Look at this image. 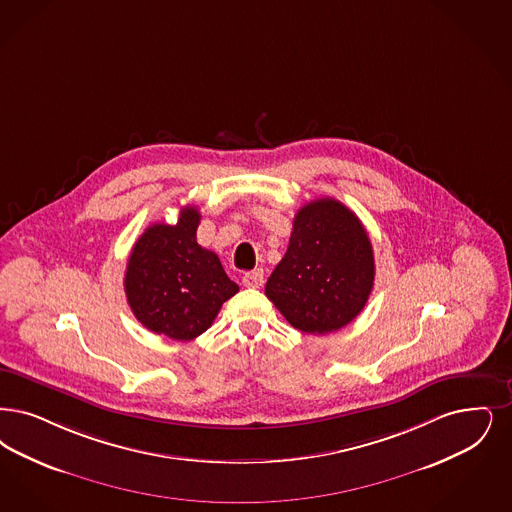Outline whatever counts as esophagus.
<instances>
[{
    "label": "esophagus",
    "instance_id": "obj_1",
    "mask_svg": "<svg viewBox=\"0 0 512 512\" xmlns=\"http://www.w3.org/2000/svg\"><path fill=\"white\" fill-rule=\"evenodd\" d=\"M263 282H265L263 270H251V272H246L242 276V284L249 287V289H259V287L263 286Z\"/></svg>",
    "mask_w": 512,
    "mask_h": 512
}]
</instances>
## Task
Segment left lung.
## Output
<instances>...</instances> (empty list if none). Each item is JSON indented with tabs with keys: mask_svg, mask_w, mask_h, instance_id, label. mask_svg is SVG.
<instances>
[{
	"mask_svg": "<svg viewBox=\"0 0 512 512\" xmlns=\"http://www.w3.org/2000/svg\"><path fill=\"white\" fill-rule=\"evenodd\" d=\"M373 278L366 228L347 205L320 198L297 211L286 255L265 293L293 328L326 335L362 312Z\"/></svg>",
	"mask_w": 512,
	"mask_h": 512,
	"instance_id": "8db88e82",
	"label": "left lung"
}]
</instances>
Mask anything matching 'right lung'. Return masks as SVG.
<instances>
[{
	"label": "right lung",
	"mask_w": 512,
	"mask_h": 512,
	"mask_svg": "<svg viewBox=\"0 0 512 512\" xmlns=\"http://www.w3.org/2000/svg\"><path fill=\"white\" fill-rule=\"evenodd\" d=\"M200 211L181 209L177 225L156 223L135 242L125 270V295L144 328L190 341L209 328L236 286L219 257L196 242Z\"/></svg>",
	"instance_id": "obj_1"
}]
</instances>
